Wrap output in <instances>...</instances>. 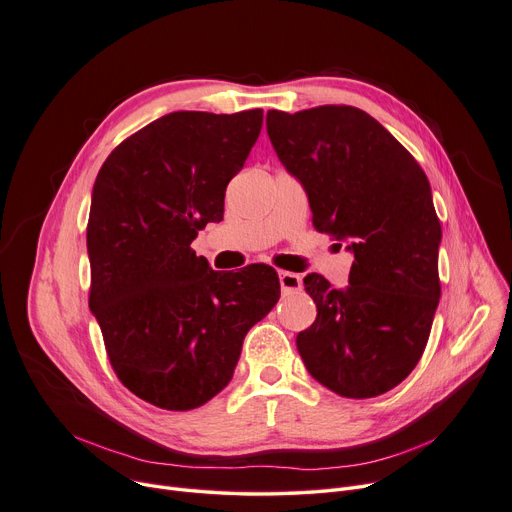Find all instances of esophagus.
I'll list each match as a JSON object with an SVG mask.
<instances>
[{"mask_svg":"<svg viewBox=\"0 0 512 512\" xmlns=\"http://www.w3.org/2000/svg\"><path fill=\"white\" fill-rule=\"evenodd\" d=\"M280 286L282 292H300L302 290V277L290 271H280Z\"/></svg>","mask_w":512,"mask_h":512,"instance_id":"obj_1","label":"esophagus"}]
</instances>
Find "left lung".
Here are the masks:
<instances>
[{"mask_svg":"<svg viewBox=\"0 0 512 512\" xmlns=\"http://www.w3.org/2000/svg\"><path fill=\"white\" fill-rule=\"evenodd\" d=\"M267 134L302 183L316 230L353 253L343 290L318 273L304 277L318 314L296 337L300 357L339 396H380L421 359L441 296V224L429 179L359 108L269 110Z\"/></svg>","mask_w":512,"mask_h":512,"instance_id":"left-lung-1","label":"left lung"}]
</instances>
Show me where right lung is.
Returning <instances> with one entry per match:
<instances>
[{
  "label": "right lung",
  "mask_w": 512,
  "mask_h": 512,
  "mask_svg": "<svg viewBox=\"0 0 512 512\" xmlns=\"http://www.w3.org/2000/svg\"><path fill=\"white\" fill-rule=\"evenodd\" d=\"M261 124L259 108L171 112L126 138L96 177L89 310L120 382L159 408L192 410L224 390L245 335L280 300L271 267L222 273L190 249L222 220Z\"/></svg>",
  "instance_id": "1"
}]
</instances>
